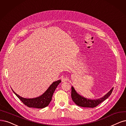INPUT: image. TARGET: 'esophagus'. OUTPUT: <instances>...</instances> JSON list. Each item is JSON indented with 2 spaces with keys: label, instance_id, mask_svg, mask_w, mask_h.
<instances>
[{
  "label": "esophagus",
  "instance_id": "34e87169",
  "mask_svg": "<svg viewBox=\"0 0 126 126\" xmlns=\"http://www.w3.org/2000/svg\"><path fill=\"white\" fill-rule=\"evenodd\" d=\"M62 82H65V81H67V77H64V76H63L62 77Z\"/></svg>",
  "mask_w": 126,
  "mask_h": 126
}]
</instances>
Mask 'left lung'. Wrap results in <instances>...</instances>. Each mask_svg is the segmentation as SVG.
Returning <instances> with one entry per match:
<instances>
[{
    "label": "left lung",
    "mask_w": 126,
    "mask_h": 126,
    "mask_svg": "<svg viewBox=\"0 0 126 126\" xmlns=\"http://www.w3.org/2000/svg\"><path fill=\"white\" fill-rule=\"evenodd\" d=\"M114 88L113 87L110 91H109L107 94L102 96L101 98L97 99H89L86 98L82 95H80L76 92L75 89H74L73 86H72V92L71 96L73 101L74 102L76 105L79 106L80 107H83V108H94L97 106L99 104L103 102L106 99L110 96L111 93H112Z\"/></svg>",
    "instance_id": "obj_1"
}]
</instances>
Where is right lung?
Listing matches in <instances>:
<instances>
[{"label": "right lung", "instance_id": "1", "mask_svg": "<svg viewBox=\"0 0 126 126\" xmlns=\"http://www.w3.org/2000/svg\"><path fill=\"white\" fill-rule=\"evenodd\" d=\"M61 82V80L54 81L43 94L34 97V98H25L16 94L12 89V90L23 103L29 108L37 109H43L48 106L50 102L52 100V97L55 90L59 83Z\"/></svg>", "mask_w": 126, "mask_h": 126}]
</instances>
